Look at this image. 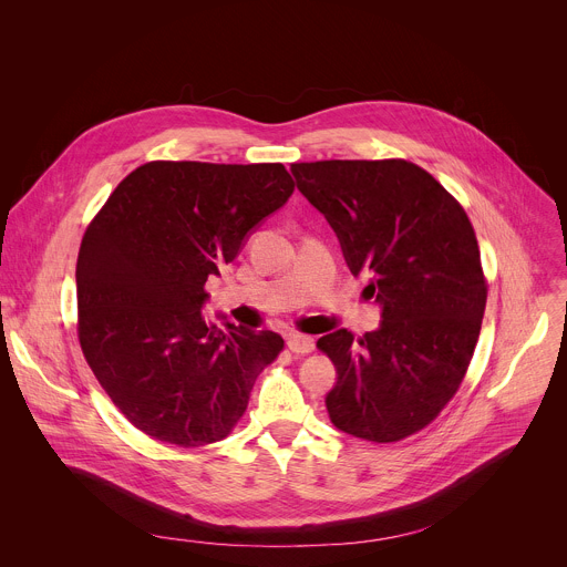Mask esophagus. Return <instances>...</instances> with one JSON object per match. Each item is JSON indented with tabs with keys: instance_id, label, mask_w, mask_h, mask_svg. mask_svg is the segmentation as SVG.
<instances>
[{
	"instance_id": "obj_1",
	"label": "esophagus",
	"mask_w": 567,
	"mask_h": 567,
	"mask_svg": "<svg viewBox=\"0 0 567 567\" xmlns=\"http://www.w3.org/2000/svg\"><path fill=\"white\" fill-rule=\"evenodd\" d=\"M287 348L293 352V354H309L313 352L316 343L311 337H305V334H289L287 337Z\"/></svg>"
}]
</instances>
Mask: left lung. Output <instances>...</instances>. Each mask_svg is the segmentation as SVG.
<instances>
[{"label":"left lung","instance_id":"1","mask_svg":"<svg viewBox=\"0 0 567 567\" xmlns=\"http://www.w3.org/2000/svg\"><path fill=\"white\" fill-rule=\"evenodd\" d=\"M298 190L339 235L346 262L365 276L381 326L354 339L320 337L339 374L326 396L332 424L388 444L426 429L471 363L487 278L462 204L406 158L291 164Z\"/></svg>","mask_w":567,"mask_h":567}]
</instances>
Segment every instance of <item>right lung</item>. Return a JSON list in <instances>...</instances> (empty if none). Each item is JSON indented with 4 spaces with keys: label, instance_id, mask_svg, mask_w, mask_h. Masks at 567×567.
<instances>
[{
    "label": "right lung",
    "instance_id": "right-lung-1",
    "mask_svg": "<svg viewBox=\"0 0 567 567\" xmlns=\"http://www.w3.org/2000/svg\"><path fill=\"white\" fill-rule=\"evenodd\" d=\"M293 193L282 164L150 161L90 221L78 251V341L125 420L206 446L230 435L280 334L208 326L206 280Z\"/></svg>",
    "mask_w": 567,
    "mask_h": 567
}]
</instances>
